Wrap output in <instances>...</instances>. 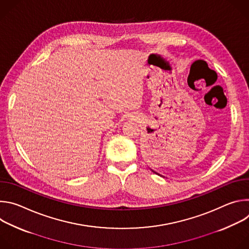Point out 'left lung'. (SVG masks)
<instances>
[{
  "label": "left lung",
  "mask_w": 249,
  "mask_h": 249,
  "mask_svg": "<svg viewBox=\"0 0 249 249\" xmlns=\"http://www.w3.org/2000/svg\"><path fill=\"white\" fill-rule=\"evenodd\" d=\"M153 171H154V170H153ZM154 172H155V171H154ZM155 173H157V172H155ZM157 174H159V173H157ZM159 175H160V174H159Z\"/></svg>",
  "instance_id": "left-lung-1"
}]
</instances>
